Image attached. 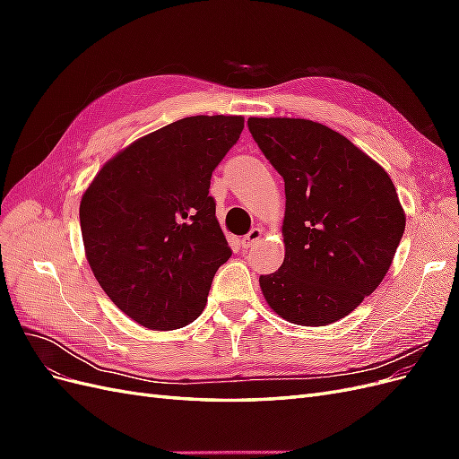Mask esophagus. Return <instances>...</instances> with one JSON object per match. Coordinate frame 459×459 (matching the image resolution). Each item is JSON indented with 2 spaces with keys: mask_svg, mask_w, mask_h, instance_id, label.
I'll return each instance as SVG.
<instances>
[{
  "mask_svg": "<svg viewBox=\"0 0 459 459\" xmlns=\"http://www.w3.org/2000/svg\"><path fill=\"white\" fill-rule=\"evenodd\" d=\"M260 239H262V230H260V228H253L251 231H248V233L245 235L243 241H241V245H243L245 248H248V247L256 245Z\"/></svg>",
  "mask_w": 459,
  "mask_h": 459,
  "instance_id": "esophagus-1",
  "label": "esophagus"
}]
</instances>
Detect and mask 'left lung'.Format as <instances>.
<instances>
[{
	"label": "left lung",
	"mask_w": 459,
	"mask_h": 459,
	"mask_svg": "<svg viewBox=\"0 0 459 459\" xmlns=\"http://www.w3.org/2000/svg\"><path fill=\"white\" fill-rule=\"evenodd\" d=\"M285 182L280 270L260 275L270 308L297 325L349 316L383 281L404 235L393 179L339 132L304 118H248Z\"/></svg>",
	"instance_id": "8db88e82"
}]
</instances>
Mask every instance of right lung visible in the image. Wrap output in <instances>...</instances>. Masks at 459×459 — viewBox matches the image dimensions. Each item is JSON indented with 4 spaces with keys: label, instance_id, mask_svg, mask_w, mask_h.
Segmentation results:
<instances>
[{
    "label": "right lung",
    "instance_id": "obj_1",
    "mask_svg": "<svg viewBox=\"0 0 459 459\" xmlns=\"http://www.w3.org/2000/svg\"><path fill=\"white\" fill-rule=\"evenodd\" d=\"M243 117H187L110 159L82 195L80 228L101 289L147 329H179L203 312L231 256L208 195Z\"/></svg>",
    "mask_w": 459,
    "mask_h": 459
}]
</instances>
